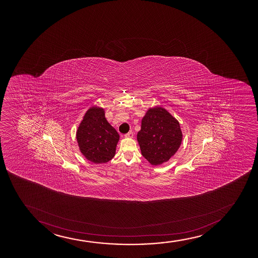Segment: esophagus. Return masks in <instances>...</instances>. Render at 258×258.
Here are the masks:
<instances>
[{
    "label": "esophagus",
    "mask_w": 258,
    "mask_h": 258,
    "mask_svg": "<svg viewBox=\"0 0 258 258\" xmlns=\"http://www.w3.org/2000/svg\"><path fill=\"white\" fill-rule=\"evenodd\" d=\"M124 137H125V138H130V139H132V138H134V133H133V132H130V133H128V134H125Z\"/></svg>",
    "instance_id": "1"
}]
</instances>
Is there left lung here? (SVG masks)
Wrapping results in <instances>:
<instances>
[{
	"mask_svg": "<svg viewBox=\"0 0 258 258\" xmlns=\"http://www.w3.org/2000/svg\"><path fill=\"white\" fill-rule=\"evenodd\" d=\"M137 140L143 157L152 165L169 160L181 145L182 134L179 122L163 107L150 108L142 118Z\"/></svg>",
	"mask_w": 258,
	"mask_h": 258,
	"instance_id": "obj_1",
	"label": "left lung"
}]
</instances>
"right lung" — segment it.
Listing matches in <instances>:
<instances>
[{"label":"right lung","instance_id":"obj_1","mask_svg":"<svg viewBox=\"0 0 258 258\" xmlns=\"http://www.w3.org/2000/svg\"><path fill=\"white\" fill-rule=\"evenodd\" d=\"M77 140L83 156L95 163H107L115 155L119 140L101 107H90L77 129Z\"/></svg>","mask_w":258,"mask_h":258}]
</instances>
